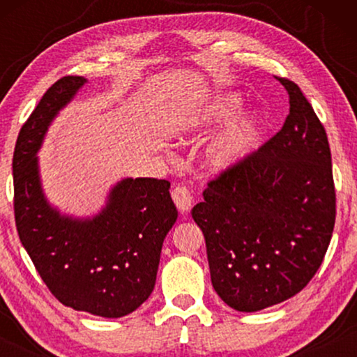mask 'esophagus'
<instances>
[{"mask_svg": "<svg viewBox=\"0 0 357 357\" xmlns=\"http://www.w3.org/2000/svg\"><path fill=\"white\" fill-rule=\"evenodd\" d=\"M172 199L180 213H187L188 209L192 208L193 197L192 193H190V188L185 187V185H177V187L172 190Z\"/></svg>", "mask_w": 357, "mask_h": 357, "instance_id": "obj_1", "label": "esophagus"}]
</instances>
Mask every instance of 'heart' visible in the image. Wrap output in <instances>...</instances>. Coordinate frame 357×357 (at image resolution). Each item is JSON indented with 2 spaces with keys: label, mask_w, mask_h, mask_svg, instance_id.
<instances>
[{
  "label": "heart",
  "mask_w": 357,
  "mask_h": 357,
  "mask_svg": "<svg viewBox=\"0 0 357 357\" xmlns=\"http://www.w3.org/2000/svg\"><path fill=\"white\" fill-rule=\"evenodd\" d=\"M237 104L236 99H226L219 105V114H226ZM252 136V125L238 123L229 128L211 151V160L216 167H227L236 162L245 151Z\"/></svg>",
  "instance_id": "heart-1"
}]
</instances>
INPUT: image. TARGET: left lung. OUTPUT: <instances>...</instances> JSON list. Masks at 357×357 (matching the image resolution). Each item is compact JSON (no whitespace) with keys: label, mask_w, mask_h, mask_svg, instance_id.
<instances>
[{"label":"left lung","mask_w":357,"mask_h":357,"mask_svg":"<svg viewBox=\"0 0 357 357\" xmlns=\"http://www.w3.org/2000/svg\"><path fill=\"white\" fill-rule=\"evenodd\" d=\"M275 77L289 94L282 128L209 180L192 209L214 291L238 312L266 309L304 289L335 227L326 131L299 86Z\"/></svg>","instance_id":"1"}]
</instances>
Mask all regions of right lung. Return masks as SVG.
Returning a JSON list of instances; mask_svg holds the SVG:
<instances>
[{
  "label": "right lung",
  "mask_w": 357,
  "mask_h": 357,
  "mask_svg": "<svg viewBox=\"0 0 357 357\" xmlns=\"http://www.w3.org/2000/svg\"><path fill=\"white\" fill-rule=\"evenodd\" d=\"M84 82L82 76L58 79L19 131L13 155L14 219L37 273L63 305L119 319L153 292L160 248L177 208L170 182L158 178L121 180L91 221L63 218L48 206L36 153L53 116Z\"/></svg>",
  "instance_id": "right-lung-1"
}]
</instances>
